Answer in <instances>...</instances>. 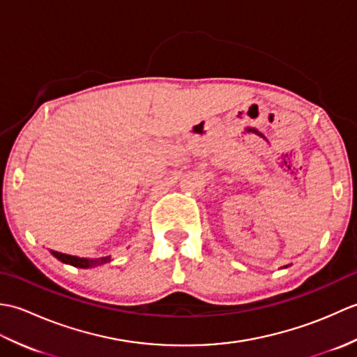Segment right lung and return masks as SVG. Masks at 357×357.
Segmentation results:
<instances>
[{"label": "right lung", "instance_id": "1", "mask_svg": "<svg viewBox=\"0 0 357 357\" xmlns=\"http://www.w3.org/2000/svg\"><path fill=\"white\" fill-rule=\"evenodd\" d=\"M52 255L56 257L64 264H70L73 267H79V268H90V267H96V265H102L105 262L110 261V256L105 257H96V259H87V257H78V256H70L61 252H55V250H50Z\"/></svg>", "mask_w": 357, "mask_h": 357}]
</instances>
